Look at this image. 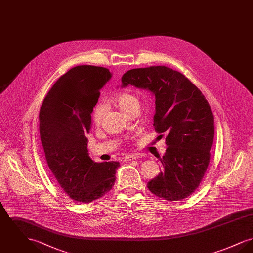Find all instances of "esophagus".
<instances>
[{
    "label": "esophagus",
    "instance_id": "obj_1",
    "mask_svg": "<svg viewBox=\"0 0 253 253\" xmlns=\"http://www.w3.org/2000/svg\"><path fill=\"white\" fill-rule=\"evenodd\" d=\"M139 156L138 155H134V154H131V155H127V156H125V160L126 161H131V160H133V159H137V158H139Z\"/></svg>",
    "mask_w": 253,
    "mask_h": 253
}]
</instances>
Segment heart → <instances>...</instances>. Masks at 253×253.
Listing matches in <instances>:
<instances>
[{"label": "heart", "instance_id": "1", "mask_svg": "<svg viewBox=\"0 0 253 253\" xmlns=\"http://www.w3.org/2000/svg\"><path fill=\"white\" fill-rule=\"evenodd\" d=\"M111 101L114 105H116L119 109L125 114H128L132 109L139 107V101L137 97L131 93H120L111 98ZM104 107L102 105H97L94 109L93 112V121L95 124H99L102 121Z\"/></svg>", "mask_w": 253, "mask_h": 253}]
</instances>
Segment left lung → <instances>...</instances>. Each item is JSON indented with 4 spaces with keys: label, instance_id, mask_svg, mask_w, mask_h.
<instances>
[{
    "label": "left lung",
    "instance_id": "1",
    "mask_svg": "<svg viewBox=\"0 0 253 253\" xmlns=\"http://www.w3.org/2000/svg\"><path fill=\"white\" fill-rule=\"evenodd\" d=\"M128 85L155 96L154 126L158 133L167 134L161 171L148 182V189L169 201L188 197L210 163L214 119L209 102L188 78L166 66L129 70L122 76L121 87Z\"/></svg>",
    "mask_w": 253,
    "mask_h": 253
}]
</instances>
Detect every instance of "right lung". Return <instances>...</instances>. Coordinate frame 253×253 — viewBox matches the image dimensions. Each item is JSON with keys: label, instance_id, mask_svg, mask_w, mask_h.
Returning <instances> with one entry per match:
<instances>
[{"label": "right lung", "instance_id": "1", "mask_svg": "<svg viewBox=\"0 0 253 253\" xmlns=\"http://www.w3.org/2000/svg\"><path fill=\"white\" fill-rule=\"evenodd\" d=\"M111 77L100 66L71 68L52 86L40 110V134L49 169L65 193L83 203L111 191L120 167L118 161L95 162L85 136L99 90Z\"/></svg>", "mask_w": 253, "mask_h": 253}]
</instances>
